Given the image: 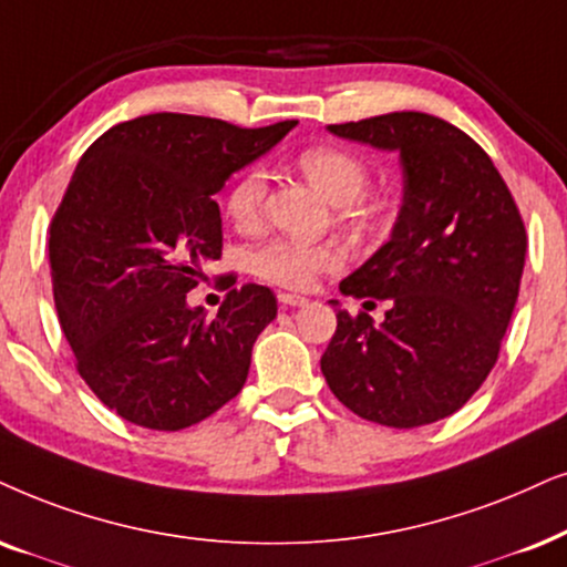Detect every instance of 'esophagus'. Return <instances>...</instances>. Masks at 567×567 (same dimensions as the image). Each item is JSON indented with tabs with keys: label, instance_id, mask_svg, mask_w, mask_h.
Listing matches in <instances>:
<instances>
[{
	"label": "esophagus",
	"instance_id": "1",
	"mask_svg": "<svg viewBox=\"0 0 567 567\" xmlns=\"http://www.w3.org/2000/svg\"><path fill=\"white\" fill-rule=\"evenodd\" d=\"M278 301H281L284 307H305L307 305V297H299V293H278Z\"/></svg>",
	"mask_w": 567,
	"mask_h": 567
}]
</instances>
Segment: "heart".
Returning a JSON list of instances; mask_svg holds the SVG:
<instances>
[{
  "label": "heart",
  "instance_id": "obj_1",
  "mask_svg": "<svg viewBox=\"0 0 567 567\" xmlns=\"http://www.w3.org/2000/svg\"><path fill=\"white\" fill-rule=\"evenodd\" d=\"M297 168L351 224H372L380 203L364 193L370 185L367 161L338 145H312L297 156ZM270 176L260 164L247 166L226 193V213L241 231H252L266 218ZM347 262V249L336 241L307 245L297 239H270L249 255V270L262 281L284 289H310L322 274H333Z\"/></svg>",
  "mask_w": 567,
  "mask_h": 567
}]
</instances>
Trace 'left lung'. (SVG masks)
I'll list each match as a JSON object with an SVG mask.
<instances>
[{"label": "left lung", "mask_w": 567, "mask_h": 567, "mask_svg": "<svg viewBox=\"0 0 567 567\" xmlns=\"http://www.w3.org/2000/svg\"><path fill=\"white\" fill-rule=\"evenodd\" d=\"M328 130L399 151L403 205L391 239L341 281L364 307L385 301V320L336 310L320 370L367 422L432 424L472 399L497 362L526 262L524 218L492 158L445 120L393 112Z\"/></svg>", "instance_id": "left-lung-1"}]
</instances>
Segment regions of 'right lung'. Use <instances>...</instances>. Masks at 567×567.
Masks as SVG:
<instances>
[{
    "label": "right lung",
    "instance_id": "add662e5",
    "mask_svg": "<svg viewBox=\"0 0 567 567\" xmlns=\"http://www.w3.org/2000/svg\"><path fill=\"white\" fill-rule=\"evenodd\" d=\"M293 127L161 112L116 124L83 153L51 218L49 266L80 378L114 414L176 432L241 391L276 293L245 284L208 318L187 291L224 247L213 195Z\"/></svg>",
    "mask_w": 567,
    "mask_h": 567
}]
</instances>
